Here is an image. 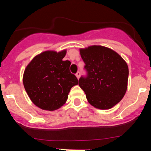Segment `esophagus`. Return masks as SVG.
<instances>
[{
	"label": "esophagus",
	"instance_id": "esophagus-1",
	"mask_svg": "<svg viewBox=\"0 0 151 151\" xmlns=\"http://www.w3.org/2000/svg\"><path fill=\"white\" fill-rule=\"evenodd\" d=\"M80 74H81L80 72H77V73H76V77H77V79H79V78L80 77Z\"/></svg>",
	"mask_w": 151,
	"mask_h": 151
}]
</instances>
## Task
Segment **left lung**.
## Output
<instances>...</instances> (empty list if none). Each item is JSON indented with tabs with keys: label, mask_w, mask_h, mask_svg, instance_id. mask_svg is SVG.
<instances>
[{
	"label": "left lung",
	"mask_w": 151,
	"mask_h": 151,
	"mask_svg": "<svg viewBox=\"0 0 151 151\" xmlns=\"http://www.w3.org/2000/svg\"><path fill=\"white\" fill-rule=\"evenodd\" d=\"M85 63L86 75L79 79L90 104L109 109L122 99L127 89L129 68L126 62L114 50L102 46L80 50Z\"/></svg>",
	"instance_id": "left-lung-1"
}]
</instances>
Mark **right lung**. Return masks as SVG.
Here are the masks:
<instances>
[{
  "instance_id": "obj_1",
  "label": "right lung",
  "mask_w": 151,
  "mask_h": 151,
  "mask_svg": "<svg viewBox=\"0 0 151 151\" xmlns=\"http://www.w3.org/2000/svg\"><path fill=\"white\" fill-rule=\"evenodd\" d=\"M66 50L46 51L37 55L26 67L23 84L33 103L44 110H56L65 104L78 79L70 71L71 62L63 61Z\"/></svg>"
}]
</instances>
